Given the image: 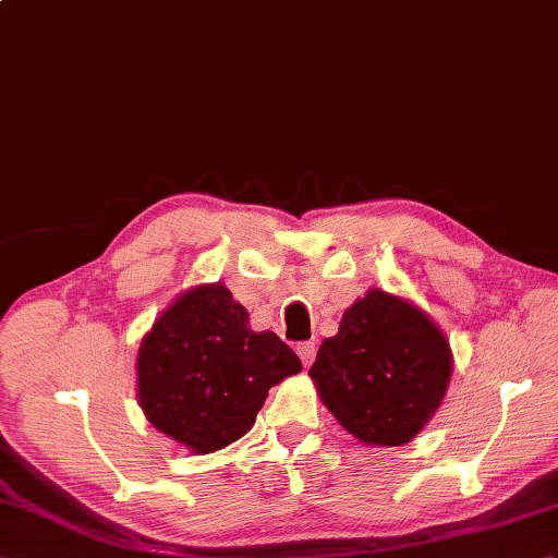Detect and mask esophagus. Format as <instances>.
Listing matches in <instances>:
<instances>
[{"instance_id":"34e87169","label":"esophagus","mask_w":558,"mask_h":558,"mask_svg":"<svg viewBox=\"0 0 558 558\" xmlns=\"http://www.w3.org/2000/svg\"><path fill=\"white\" fill-rule=\"evenodd\" d=\"M295 352H298V357H301L303 366H310L312 362H315V355H317V345L312 343V341L298 343V345H295Z\"/></svg>"}]
</instances>
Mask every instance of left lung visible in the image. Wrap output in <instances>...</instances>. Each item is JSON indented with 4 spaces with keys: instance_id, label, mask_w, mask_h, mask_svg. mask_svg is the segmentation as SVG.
<instances>
[{
    "instance_id": "left-lung-1",
    "label": "left lung",
    "mask_w": 558,
    "mask_h": 558,
    "mask_svg": "<svg viewBox=\"0 0 558 558\" xmlns=\"http://www.w3.org/2000/svg\"><path fill=\"white\" fill-rule=\"evenodd\" d=\"M452 348L424 310L369 289L324 338L310 376L352 438L372 447L410 442L438 412L452 378Z\"/></svg>"
}]
</instances>
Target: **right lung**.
<instances>
[{
	"label": "right lung",
	"mask_w": 558,
	"mask_h": 558,
	"mask_svg": "<svg viewBox=\"0 0 558 558\" xmlns=\"http://www.w3.org/2000/svg\"><path fill=\"white\" fill-rule=\"evenodd\" d=\"M303 369L222 281L186 289L140 343L137 400L156 430L194 454H210L253 428L267 390Z\"/></svg>",
	"instance_id": "add662e5"
}]
</instances>
